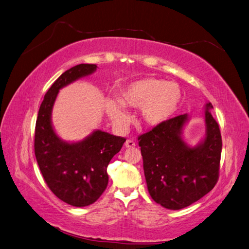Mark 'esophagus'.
I'll list each match as a JSON object with an SVG mask.
<instances>
[{
  "instance_id": "1",
  "label": "esophagus",
  "mask_w": 249,
  "mask_h": 249,
  "mask_svg": "<svg viewBox=\"0 0 249 249\" xmlns=\"http://www.w3.org/2000/svg\"><path fill=\"white\" fill-rule=\"evenodd\" d=\"M134 146H136V143H134V142L131 141V140H127L125 142V147L126 148H133Z\"/></svg>"
}]
</instances>
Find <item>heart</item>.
<instances>
[{"mask_svg": "<svg viewBox=\"0 0 249 249\" xmlns=\"http://www.w3.org/2000/svg\"><path fill=\"white\" fill-rule=\"evenodd\" d=\"M182 100L180 87L156 78H144L127 84L120 90L118 104L108 100L105 110L109 119L118 126L128 122L125 107L142 108V118L149 126H159L171 119L178 110Z\"/></svg>", "mask_w": 249, "mask_h": 249, "instance_id": "1", "label": "heart"}]
</instances>
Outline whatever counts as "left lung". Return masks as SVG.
I'll return each instance as SVG.
<instances>
[{"instance_id":"obj_1","label":"left lung","mask_w":249,"mask_h":249,"mask_svg":"<svg viewBox=\"0 0 249 249\" xmlns=\"http://www.w3.org/2000/svg\"><path fill=\"white\" fill-rule=\"evenodd\" d=\"M213 105L204 106V138L190 146L182 133L190 116L180 115L139 137L148 192L169 210H180L207 195L219 176L222 140L213 118Z\"/></svg>"}]
</instances>
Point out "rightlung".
I'll list each match as a JSON object with an SVG mask.
<instances>
[{"label": "right lung", "instance_id": "obj_1", "mask_svg": "<svg viewBox=\"0 0 249 249\" xmlns=\"http://www.w3.org/2000/svg\"><path fill=\"white\" fill-rule=\"evenodd\" d=\"M96 70V65L81 63L62 73L45 95L35 126V158L45 181L55 196L77 208L88 207L102 195L108 183L106 169L126 141L94 130L82 141L70 143L53 128L52 110L59 89Z\"/></svg>", "mask_w": 249, "mask_h": 249}]
</instances>
